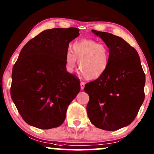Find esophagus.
<instances>
[{
	"instance_id": "1",
	"label": "esophagus",
	"mask_w": 154,
	"mask_h": 154,
	"mask_svg": "<svg viewBox=\"0 0 154 154\" xmlns=\"http://www.w3.org/2000/svg\"><path fill=\"white\" fill-rule=\"evenodd\" d=\"M80 88H81V90L84 89V88H85V82H80Z\"/></svg>"
}]
</instances>
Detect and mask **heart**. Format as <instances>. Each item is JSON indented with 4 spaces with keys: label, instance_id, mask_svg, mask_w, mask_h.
Masks as SVG:
<instances>
[{
    "label": "heart",
    "instance_id": "b5f03b06",
    "mask_svg": "<svg viewBox=\"0 0 154 154\" xmlns=\"http://www.w3.org/2000/svg\"><path fill=\"white\" fill-rule=\"evenodd\" d=\"M72 52L65 54V68L72 72L78 68L85 79L95 80L100 78L106 72L110 63V51L105 44L91 39H82L72 44Z\"/></svg>",
    "mask_w": 154,
    "mask_h": 154
}]
</instances>
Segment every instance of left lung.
<instances>
[{"instance_id": "left-lung-1", "label": "left lung", "mask_w": 154, "mask_h": 154, "mask_svg": "<svg viewBox=\"0 0 154 154\" xmlns=\"http://www.w3.org/2000/svg\"><path fill=\"white\" fill-rule=\"evenodd\" d=\"M110 51V63L100 78L87 83V113L96 128L114 131L135 119L144 101L146 77L137 51L120 37L92 30Z\"/></svg>"}]
</instances>
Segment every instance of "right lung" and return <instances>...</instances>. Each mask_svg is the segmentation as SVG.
I'll return each instance as SVG.
<instances>
[{
	"label": "right lung",
	"instance_id": "add662e5",
	"mask_svg": "<svg viewBox=\"0 0 154 154\" xmlns=\"http://www.w3.org/2000/svg\"><path fill=\"white\" fill-rule=\"evenodd\" d=\"M79 29L40 32L22 48L12 69L11 96L23 119L35 128H57L80 91V82L65 68L69 44Z\"/></svg>",
	"mask_w": 154,
	"mask_h": 154
}]
</instances>
